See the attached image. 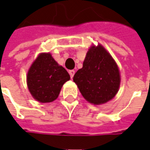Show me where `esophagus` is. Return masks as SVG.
Here are the masks:
<instances>
[{"instance_id": "obj_1", "label": "esophagus", "mask_w": 150, "mask_h": 150, "mask_svg": "<svg viewBox=\"0 0 150 150\" xmlns=\"http://www.w3.org/2000/svg\"><path fill=\"white\" fill-rule=\"evenodd\" d=\"M75 71H74V70H70L69 71V74H70V76H71V78H73V76H74V75H75Z\"/></svg>"}]
</instances>
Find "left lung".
Segmentation results:
<instances>
[{
  "mask_svg": "<svg viewBox=\"0 0 150 150\" xmlns=\"http://www.w3.org/2000/svg\"><path fill=\"white\" fill-rule=\"evenodd\" d=\"M73 80L86 100L93 104L112 100L120 83L116 62L100 45L88 50L83 67L77 71Z\"/></svg>",
  "mask_w": 150,
  "mask_h": 150,
  "instance_id": "8db88e82",
  "label": "left lung"
}]
</instances>
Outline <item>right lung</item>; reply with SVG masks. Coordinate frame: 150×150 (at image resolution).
I'll return each instance as SVG.
<instances>
[{
    "instance_id": "add662e5",
    "label": "right lung",
    "mask_w": 150,
    "mask_h": 150,
    "mask_svg": "<svg viewBox=\"0 0 150 150\" xmlns=\"http://www.w3.org/2000/svg\"><path fill=\"white\" fill-rule=\"evenodd\" d=\"M69 79L68 72L49 53L39 54L27 74L28 88L33 97L41 103L56 100L62 85Z\"/></svg>"
}]
</instances>
